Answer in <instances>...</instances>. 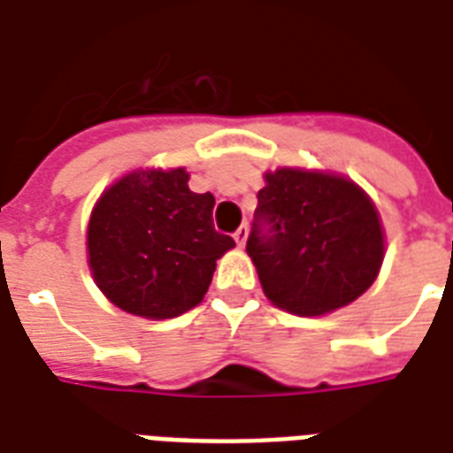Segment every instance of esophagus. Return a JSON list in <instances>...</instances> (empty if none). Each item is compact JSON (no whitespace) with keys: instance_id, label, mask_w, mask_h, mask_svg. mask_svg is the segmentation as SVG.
Returning <instances> with one entry per match:
<instances>
[{"instance_id":"obj_1","label":"esophagus","mask_w":453,"mask_h":453,"mask_svg":"<svg viewBox=\"0 0 453 453\" xmlns=\"http://www.w3.org/2000/svg\"><path fill=\"white\" fill-rule=\"evenodd\" d=\"M246 239H249V224H241L239 229L234 231V241H236L239 246H243V243H246Z\"/></svg>"}]
</instances>
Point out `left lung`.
<instances>
[{"label":"left lung","mask_w":453,"mask_h":453,"mask_svg":"<svg viewBox=\"0 0 453 453\" xmlns=\"http://www.w3.org/2000/svg\"><path fill=\"white\" fill-rule=\"evenodd\" d=\"M249 250L270 302L296 316L342 309L374 285L384 226L372 197L338 173L267 171Z\"/></svg>","instance_id":"left-lung-1"}]
</instances>
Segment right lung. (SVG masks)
I'll return each mask as SVG.
<instances>
[{
  "mask_svg": "<svg viewBox=\"0 0 453 453\" xmlns=\"http://www.w3.org/2000/svg\"><path fill=\"white\" fill-rule=\"evenodd\" d=\"M186 168H140L91 210L88 267L118 309L161 321L203 302L217 260L236 243L214 231V197L188 188Z\"/></svg>",
  "mask_w": 453,
  "mask_h": 453,
  "instance_id": "right-lung-1",
  "label": "right lung"
}]
</instances>
